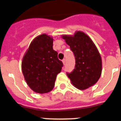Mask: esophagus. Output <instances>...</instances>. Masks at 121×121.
<instances>
[{"label": "esophagus", "instance_id": "esophagus-1", "mask_svg": "<svg viewBox=\"0 0 121 121\" xmlns=\"http://www.w3.org/2000/svg\"><path fill=\"white\" fill-rule=\"evenodd\" d=\"M62 62H63L64 65H65V64H66V59H64L62 60Z\"/></svg>", "mask_w": 121, "mask_h": 121}]
</instances>
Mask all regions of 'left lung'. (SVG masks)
Masks as SVG:
<instances>
[{
	"label": "left lung",
	"mask_w": 121,
	"mask_h": 121,
	"mask_svg": "<svg viewBox=\"0 0 121 121\" xmlns=\"http://www.w3.org/2000/svg\"><path fill=\"white\" fill-rule=\"evenodd\" d=\"M70 47L75 58L74 69L66 73L71 83L78 89L91 87L98 82L101 74V58L98 49L89 36L78 31L73 36H62Z\"/></svg>",
	"instance_id": "left-lung-1"
}]
</instances>
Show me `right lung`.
Wrapping results in <instances>:
<instances>
[{"label": "right lung", "mask_w": 121, "mask_h": 121, "mask_svg": "<svg viewBox=\"0 0 121 121\" xmlns=\"http://www.w3.org/2000/svg\"><path fill=\"white\" fill-rule=\"evenodd\" d=\"M53 49V39L47 34L38 36L32 41L23 58L22 72L30 88L39 93L53 89L57 75L63 63Z\"/></svg>", "instance_id": "1"}]
</instances>
